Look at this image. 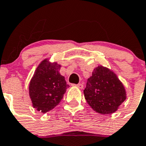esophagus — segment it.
Returning <instances> with one entry per match:
<instances>
[{"label": "esophagus", "mask_w": 146, "mask_h": 146, "mask_svg": "<svg viewBox=\"0 0 146 146\" xmlns=\"http://www.w3.org/2000/svg\"><path fill=\"white\" fill-rule=\"evenodd\" d=\"M74 86H76L77 87H78L80 89H83V88H84V85H83V84H78L74 85Z\"/></svg>", "instance_id": "obj_1"}]
</instances>
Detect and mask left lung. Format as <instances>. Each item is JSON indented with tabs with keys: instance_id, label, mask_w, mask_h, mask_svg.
<instances>
[{
	"instance_id": "1",
	"label": "left lung",
	"mask_w": 146,
	"mask_h": 146,
	"mask_svg": "<svg viewBox=\"0 0 146 146\" xmlns=\"http://www.w3.org/2000/svg\"><path fill=\"white\" fill-rule=\"evenodd\" d=\"M89 106L102 115L112 114L125 101V88L117 75L108 68H95L84 90Z\"/></svg>"
}]
</instances>
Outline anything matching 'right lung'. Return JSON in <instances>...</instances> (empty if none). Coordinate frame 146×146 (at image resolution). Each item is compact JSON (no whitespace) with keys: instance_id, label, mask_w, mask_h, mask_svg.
I'll list each match as a JSON object with an SVG mask.
<instances>
[{"instance_id":"add662e5","label":"right lung","mask_w":146,"mask_h":146,"mask_svg":"<svg viewBox=\"0 0 146 146\" xmlns=\"http://www.w3.org/2000/svg\"><path fill=\"white\" fill-rule=\"evenodd\" d=\"M61 66L44 59L36 68L29 84L32 106L42 113L52 110L62 100L69 87L59 73Z\"/></svg>"}]
</instances>
